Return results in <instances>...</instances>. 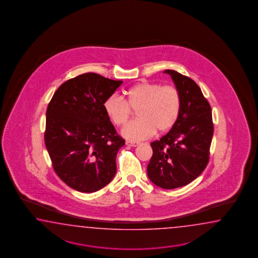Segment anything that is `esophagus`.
Masks as SVG:
<instances>
[{"mask_svg":"<svg viewBox=\"0 0 258 258\" xmlns=\"http://www.w3.org/2000/svg\"><path fill=\"white\" fill-rule=\"evenodd\" d=\"M125 145H126V146H129V147H133V148H135V147H137V146L139 145V143L126 141V142H125Z\"/></svg>","mask_w":258,"mask_h":258,"instance_id":"obj_1","label":"esophagus"}]
</instances>
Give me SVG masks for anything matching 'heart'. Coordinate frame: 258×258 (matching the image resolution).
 <instances>
[{"instance_id": "1", "label": "heart", "mask_w": 258, "mask_h": 258, "mask_svg": "<svg viewBox=\"0 0 258 258\" xmlns=\"http://www.w3.org/2000/svg\"><path fill=\"white\" fill-rule=\"evenodd\" d=\"M127 99L113 94L105 100L104 109L116 125L126 122L132 109L138 110L136 121L122 128V137L130 141H140L152 137L154 133L169 131L178 120L181 110V97L173 87L158 83L142 82L129 88Z\"/></svg>"}]
</instances>
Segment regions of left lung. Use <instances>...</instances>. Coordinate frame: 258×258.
<instances>
[{"label": "left lung", "instance_id": "left-lung-1", "mask_svg": "<svg viewBox=\"0 0 258 258\" xmlns=\"http://www.w3.org/2000/svg\"><path fill=\"white\" fill-rule=\"evenodd\" d=\"M169 74L181 97V110L175 124L158 141L151 143L152 158L148 165L149 180L163 189L184 186L207 167L213 137L211 108L198 84L174 70Z\"/></svg>", "mask_w": 258, "mask_h": 258}]
</instances>
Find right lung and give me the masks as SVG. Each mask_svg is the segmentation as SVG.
Wrapping results in <instances>:
<instances>
[{
  "mask_svg": "<svg viewBox=\"0 0 258 258\" xmlns=\"http://www.w3.org/2000/svg\"><path fill=\"white\" fill-rule=\"evenodd\" d=\"M121 84L86 73L60 85L48 105L45 145L57 175L77 191L96 192L115 175L124 140L116 135L104 102Z\"/></svg>",
  "mask_w": 258,
  "mask_h": 258,
  "instance_id": "obj_1",
  "label": "right lung"
}]
</instances>
